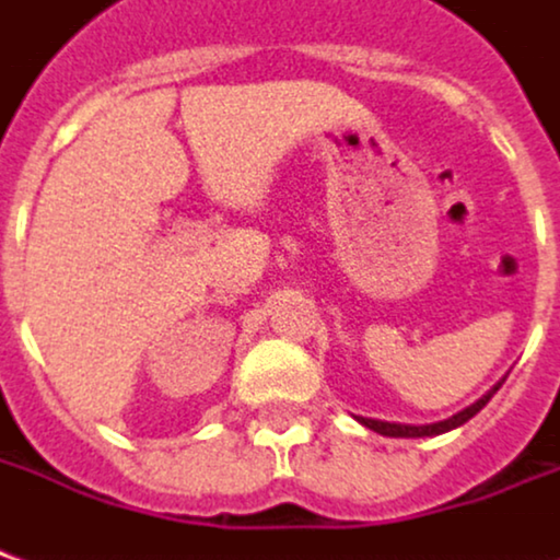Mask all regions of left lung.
I'll use <instances>...</instances> for the list:
<instances>
[{
  "instance_id": "1",
  "label": "left lung",
  "mask_w": 560,
  "mask_h": 560,
  "mask_svg": "<svg viewBox=\"0 0 560 560\" xmlns=\"http://www.w3.org/2000/svg\"><path fill=\"white\" fill-rule=\"evenodd\" d=\"M498 387H501V384H498ZM498 387L489 389V393H486V396H482L480 401H474L470 408H465V411H458L456 417H450V420H444V422H432V425H401V422L365 420V417H360V422H363L365 429L387 434V438H432V434L450 432V429H456V425H462V422H468L470 417H474V413H480L482 408H486V401L492 399L494 393H498Z\"/></svg>"
}]
</instances>
